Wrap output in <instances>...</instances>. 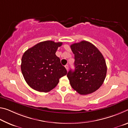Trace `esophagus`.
Wrapping results in <instances>:
<instances>
[{
	"mask_svg": "<svg viewBox=\"0 0 128 128\" xmlns=\"http://www.w3.org/2000/svg\"><path fill=\"white\" fill-rule=\"evenodd\" d=\"M65 67H66V69L67 70V71H68V68H69V66H68V65H66V66H65Z\"/></svg>",
	"mask_w": 128,
	"mask_h": 128,
	"instance_id": "esophagus-1",
	"label": "esophagus"
}]
</instances>
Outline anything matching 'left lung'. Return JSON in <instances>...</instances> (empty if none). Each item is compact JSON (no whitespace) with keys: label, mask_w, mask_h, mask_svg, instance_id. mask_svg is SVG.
I'll return each instance as SVG.
<instances>
[{"label":"left lung","mask_w":128,"mask_h":128,"mask_svg":"<svg viewBox=\"0 0 128 128\" xmlns=\"http://www.w3.org/2000/svg\"><path fill=\"white\" fill-rule=\"evenodd\" d=\"M70 48L74 54V71L67 77L70 86L81 95L95 92L102 85L107 74L104 58L94 44L86 40L73 43Z\"/></svg>","instance_id":"obj_1"}]
</instances>
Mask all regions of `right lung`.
<instances>
[{
    "label": "right lung",
    "instance_id": "right-lung-1",
    "mask_svg": "<svg viewBox=\"0 0 128 128\" xmlns=\"http://www.w3.org/2000/svg\"><path fill=\"white\" fill-rule=\"evenodd\" d=\"M62 42H41L26 51L21 59V69L30 87L40 92H48L55 88L66 69L56 55Z\"/></svg>",
    "mask_w": 128,
    "mask_h": 128
}]
</instances>
